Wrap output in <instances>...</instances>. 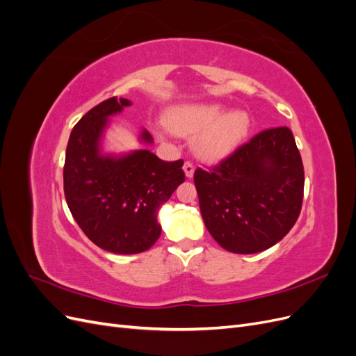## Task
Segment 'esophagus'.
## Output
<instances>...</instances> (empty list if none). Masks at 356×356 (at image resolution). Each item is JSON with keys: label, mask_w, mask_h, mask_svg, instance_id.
<instances>
[{"label": "esophagus", "mask_w": 356, "mask_h": 356, "mask_svg": "<svg viewBox=\"0 0 356 356\" xmlns=\"http://www.w3.org/2000/svg\"><path fill=\"white\" fill-rule=\"evenodd\" d=\"M182 169H184V174L187 178H191L193 175H195V166H193L190 161H186L184 166H182Z\"/></svg>", "instance_id": "1"}]
</instances>
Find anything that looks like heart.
I'll return each instance as SVG.
<instances>
[{
  "label": "heart",
  "instance_id": "obj_1",
  "mask_svg": "<svg viewBox=\"0 0 356 356\" xmlns=\"http://www.w3.org/2000/svg\"><path fill=\"white\" fill-rule=\"evenodd\" d=\"M165 123L177 135H195V153L203 160L217 161L242 143L250 129V117L245 111L227 113L220 104H182L169 110Z\"/></svg>",
  "mask_w": 356,
  "mask_h": 356
}]
</instances>
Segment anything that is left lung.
Segmentation results:
<instances>
[{
  "label": "left lung",
  "instance_id": "obj_1",
  "mask_svg": "<svg viewBox=\"0 0 356 356\" xmlns=\"http://www.w3.org/2000/svg\"><path fill=\"white\" fill-rule=\"evenodd\" d=\"M202 218L212 238L234 254L276 245L296 224L305 170L293 132L273 127L209 170L196 169Z\"/></svg>",
  "mask_w": 356,
  "mask_h": 356
}]
</instances>
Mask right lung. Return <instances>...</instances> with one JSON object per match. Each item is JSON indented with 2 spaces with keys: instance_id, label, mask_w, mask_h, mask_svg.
Returning a JSON list of instances; mask_svg holds the SVG:
<instances>
[{
  "instance_id": "right-lung-1",
  "label": "right lung",
  "mask_w": 356,
  "mask_h": 356,
  "mask_svg": "<svg viewBox=\"0 0 356 356\" xmlns=\"http://www.w3.org/2000/svg\"><path fill=\"white\" fill-rule=\"evenodd\" d=\"M132 105L129 99H106L74 126L63 166L68 208L84 234L114 254H138L152 248L161 233L157 212L184 182V161H163L149 149L124 154L102 152L110 117ZM139 143L152 144L143 129Z\"/></svg>"
}]
</instances>
